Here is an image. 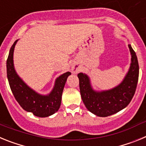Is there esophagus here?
<instances>
[{
    "label": "esophagus",
    "instance_id": "1",
    "mask_svg": "<svg viewBox=\"0 0 146 146\" xmlns=\"http://www.w3.org/2000/svg\"><path fill=\"white\" fill-rule=\"evenodd\" d=\"M72 71H73L74 73H77V72H78V70L77 69H75L74 67H72Z\"/></svg>",
    "mask_w": 146,
    "mask_h": 146
}]
</instances>
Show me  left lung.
Segmentation results:
<instances>
[{
	"mask_svg": "<svg viewBox=\"0 0 146 146\" xmlns=\"http://www.w3.org/2000/svg\"><path fill=\"white\" fill-rule=\"evenodd\" d=\"M128 46L131 56L129 69L123 81L113 88L95 91L87 74H77L82 102L89 111L97 116L107 117L121 111L129 104L135 94L139 77L138 60L131 44Z\"/></svg>",
	"mask_w": 146,
	"mask_h": 146,
	"instance_id": "8db88e82",
	"label": "left lung"
}]
</instances>
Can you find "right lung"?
<instances>
[{
    "mask_svg": "<svg viewBox=\"0 0 146 146\" xmlns=\"http://www.w3.org/2000/svg\"><path fill=\"white\" fill-rule=\"evenodd\" d=\"M18 39L16 40L9 50L6 60L7 78L13 95L25 111L32 113L41 118L52 115L58 110L61 103V96L67 77L71 72H67L57 77L55 85L50 94L42 95L29 87L18 75L14 66V50Z\"/></svg>",
    "mask_w": 146,
    "mask_h": 146,
    "instance_id": "right-lung-1",
    "label": "right lung"
}]
</instances>
